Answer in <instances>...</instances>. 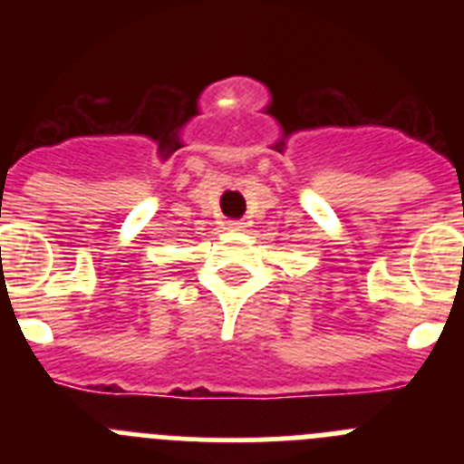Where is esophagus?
<instances>
[{
  "mask_svg": "<svg viewBox=\"0 0 464 464\" xmlns=\"http://www.w3.org/2000/svg\"><path fill=\"white\" fill-rule=\"evenodd\" d=\"M246 223H241V220H229V229H244Z\"/></svg>",
  "mask_w": 464,
  "mask_h": 464,
  "instance_id": "1",
  "label": "esophagus"
}]
</instances>
